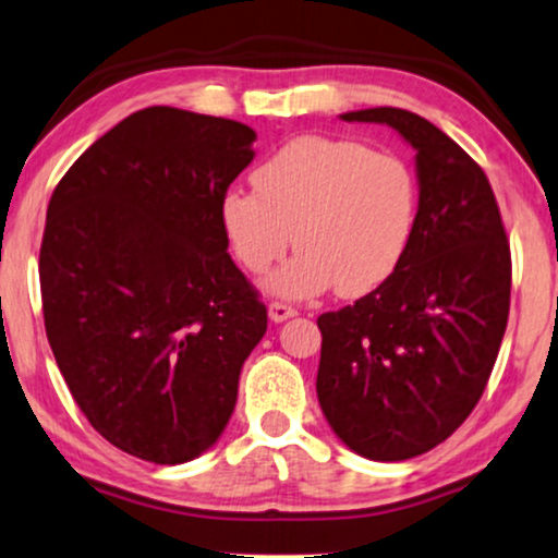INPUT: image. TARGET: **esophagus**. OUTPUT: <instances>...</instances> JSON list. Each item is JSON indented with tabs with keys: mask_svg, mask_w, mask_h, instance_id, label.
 Returning a JSON list of instances; mask_svg holds the SVG:
<instances>
[{
	"mask_svg": "<svg viewBox=\"0 0 558 558\" xmlns=\"http://www.w3.org/2000/svg\"><path fill=\"white\" fill-rule=\"evenodd\" d=\"M294 315H296V310L284 305V302H271V305H269L271 323H284V320H289V317H294Z\"/></svg>",
	"mask_w": 558,
	"mask_h": 558,
	"instance_id": "obj_1",
	"label": "esophagus"
}]
</instances>
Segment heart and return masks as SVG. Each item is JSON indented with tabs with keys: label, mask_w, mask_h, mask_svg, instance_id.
Listing matches in <instances>:
<instances>
[{
	"label": "heart",
	"mask_w": 558,
	"mask_h": 558,
	"mask_svg": "<svg viewBox=\"0 0 558 558\" xmlns=\"http://www.w3.org/2000/svg\"><path fill=\"white\" fill-rule=\"evenodd\" d=\"M253 186L220 199L222 235L251 274L300 245L271 294L313 300L379 289L408 256L421 220V184L404 158L332 135H296L253 171Z\"/></svg>",
	"instance_id": "obj_1"
}]
</instances>
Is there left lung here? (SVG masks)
Instances as JSON below:
<instances>
[{
  "label": "left lung",
  "instance_id": "left-lung-1",
  "mask_svg": "<svg viewBox=\"0 0 558 558\" xmlns=\"http://www.w3.org/2000/svg\"><path fill=\"white\" fill-rule=\"evenodd\" d=\"M415 150L421 220L392 277L317 317V400L351 451L404 461L451 436L480 402L510 313V243L495 192L464 148L421 114L372 107Z\"/></svg>",
  "mask_w": 558,
  "mask_h": 558
}]
</instances>
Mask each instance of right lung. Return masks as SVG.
Listing matches in <instances>:
<instances>
[{
    "mask_svg": "<svg viewBox=\"0 0 558 558\" xmlns=\"http://www.w3.org/2000/svg\"><path fill=\"white\" fill-rule=\"evenodd\" d=\"M253 141L243 122L146 107L92 143L50 197L48 343L92 428L143 461L184 464L220 438L266 332L220 226Z\"/></svg>",
    "mask_w": 558,
    "mask_h": 558,
    "instance_id": "1",
    "label": "right lung"
}]
</instances>
